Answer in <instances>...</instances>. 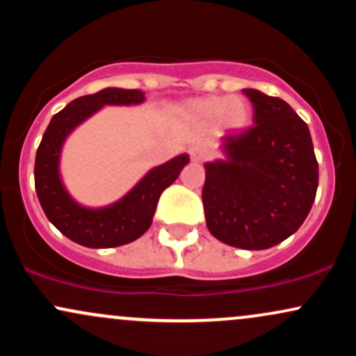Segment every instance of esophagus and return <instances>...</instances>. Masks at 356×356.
<instances>
[{"mask_svg": "<svg viewBox=\"0 0 356 356\" xmlns=\"http://www.w3.org/2000/svg\"><path fill=\"white\" fill-rule=\"evenodd\" d=\"M189 154H191V159L194 162H202L204 159L207 157V150L204 149L202 145H192L189 149Z\"/></svg>", "mask_w": 356, "mask_h": 356, "instance_id": "1", "label": "esophagus"}]
</instances>
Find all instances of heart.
Listing matches in <instances>:
<instances>
[{"label":"heart","mask_w":356,"mask_h":356,"mask_svg":"<svg viewBox=\"0 0 356 356\" xmlns=\"http://www.w3.org/2000/svg\"><path fill=\"white\" fill-rule=\"evenodd\" d=\"M184 115L197 124H216L226 134H239L251 122V107L241 95H204L187 100L182 107Z\"/></svg>","instance_id":"1"}]
</instances>
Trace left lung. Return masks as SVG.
Segmentation results:
<instances>
[{"label":"left lung","mask_w":356,"mask_h":356,"mask_svg":"<svg viewBox=\"0 0 356 356\" xmlns=\"http://www.w3.org/2000/svg\"><path fill=\"white\" fill-rule=\"evenodd\" d=\"M254 125L220 138L222 159L206 162L202 189L207 229L239 249H268L300 229L318 189L308 125L277 97L244 88Z\"/></svg>","instance_id":"left-lung-1"}]
</instances>
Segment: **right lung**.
<instances>
[{"label":"right lung","instance_id":"add662e5","mask_svg":"<svg viewBox=\"0 0 356 356\" xmlns=\"http://www.w3.org/2000/svg\"><path fill=\"white\" fill-rule=\"evenodd\" d=\"M142 90L104 88L79 97L53 115L35 159V189L44 214L61 234L85 248H117L140 238L152 224L159 197L179 177L189 155L181 154L147 172L124 197L102 207L76 202L65 187L60 159L65 140L80 124L105 105H140Z\"/></svg>","mask_w":356,"mask_h":356}]
</instances>
